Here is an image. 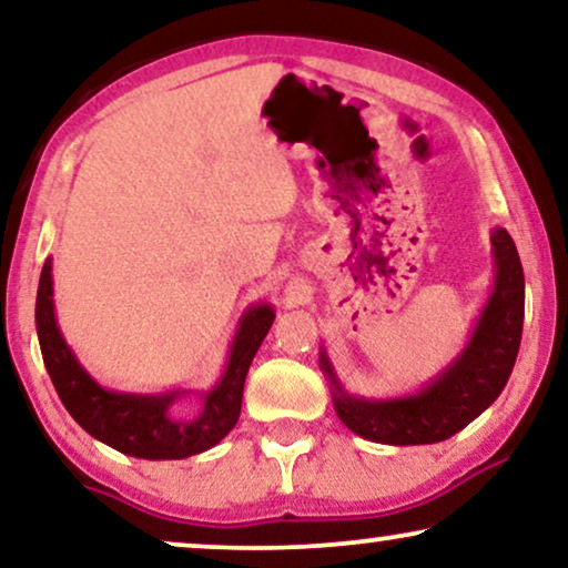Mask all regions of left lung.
I'll list each match as a JSON object with an SVG mask.
<instances>
[{
    "label": "left lung",
    "instance_id": "8db88e82",
    "mask_svg": "<svg viewBox=\"0 0 568 568\" xmlns=\"http://www.w3.org/2000/svg\"><path fill=\"white\" fill-rule=\"evenodd\" d=\"M491 247L494 290L468 344L418 393L403 398H359L346 393L321 346V369L331 383L333 408L354 434L379 445H434L465 429L499 398L523 341L525 274L507 230L491 232Z\"/></svg>",
    "mask_w": 568,
    "mask_h": 568
}]
</instances>
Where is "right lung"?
<instances>
[{
    "label": "right lung",
    "instance_id": "1",
    "mask_svg": "<svg viewBox=\"0 0 568 568\" xmlns=\"http://www.w3.org/2000/svg\"><path fill=\"white\" fill-rule=\"evenodd\" d=\"M274 317L276 313L268 302L245 310L232 338L222 377L216 379L212 390L199 393L201 414L183 418L170 414V408L191 390L162 395L115 393L105 390L84 372L61 336L57 313H53L51 258L43 263L36 297L38 344H41L43 364L64 408L90 437L142 460H183V457L220 445L227 437L240 418L247 369Z\"/></svg>",
    "mask_w": 568,
    "mask_h": 568
}]
</instances>
